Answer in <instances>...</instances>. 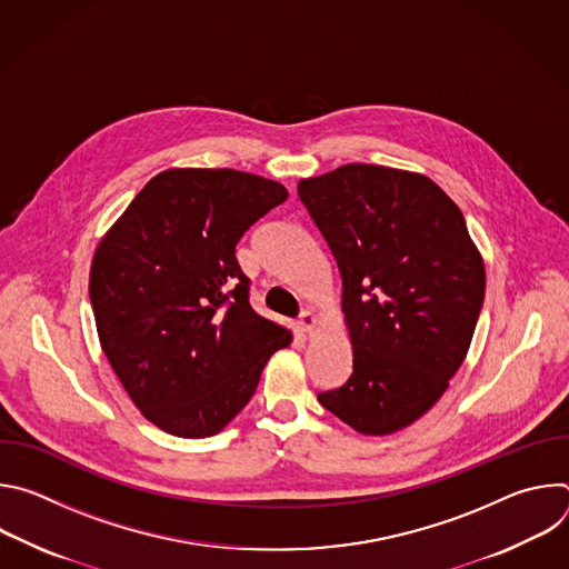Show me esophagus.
<instances>
[{
  "label": "esophagus",
  "instance_id": "obj_1",
  "mask_svg": "<svg viewBox=\"0 0 569 569\" xmlns=\"http://www.w3.org/2000/svg\"><path fill=\"white\" fill-rule=\"evenodd\" d=\"M317 317L310 312V310H303L301 315H299V329L303 331V333H312L315 329H317Z\"/></svg>",
  "mask_w": 569,
  "mask_h": 569
}]
</instances>
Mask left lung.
Wrapping results in <instances>:
<instances>
[{
	"label": "left lung",
	"mask_w": 569,
	"mask_h": 569,
	"mask_svg": "<svg viewBox=\"0 0 569 569\" xmlns=\"http://www.w3.org/2000/svg\"><path fill=\"white\" fill-rule=\"evenodd\" d=\"M297 193L338 261L353 371L317 400L360 435L412 426L466 360L486 270L463 213L428 176L345 164Z\"/></svg>",
	"instance_id": "1"
}]
</instances>
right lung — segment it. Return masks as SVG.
<instances>
[{"label":"right lung","mask_w":569,"mask_h":569,"mask_svg":"<svg viewBox=\"0 0 569 569\" xmlns=\"http://www.w3.org/2000/svg\"><path fill=\"white\" fill-rule=\"evenodd\" d=\"M288 198L233 169L157 173L106 231L90 301L101 349L139 412L184 439L218 435L292 331L248 299L236 246Z\"/></svg>","instance_id":"right-lung-1"}]
</instances>
